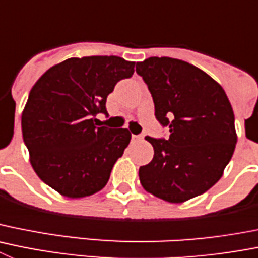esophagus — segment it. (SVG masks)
<instances>
[{"label":"esophagus","mask_w":258,"mask_h":258,"mask_svg":"<svg viewBox=\"0 0 258 258\" xmlns=\"http://www.w3.org/2000/svg\"><path fill=\"white\" fill-rule=\"evenodd\" d=\"M142 138H143L142 136H134V134L132 136V139H133V141H139V139H142Z\"/></svg>","instance_id":"esophagus-1"}]
</instances>
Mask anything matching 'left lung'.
I'll return each instance as SVG.
<instances>
[{
    "mask_svg": "<svg viewBox=\"0 0 258 258\" xmlns=\"http://www.w3.org/2000/svg\"><path fill=\"white\" fill-rule=\"evenodd\" d=\"M156 119L169 139L146 137L155 155L139 167L142 186L155 197L183 203L220 180L237 145L234 112L223 87L197 66L171 57L137 62Z\"/></svg>",
    "mask_w": 258,
    "mask_h": 258,
    "instance_id": "left-lung-1",
    "label": "left lung"
}]
</instances>
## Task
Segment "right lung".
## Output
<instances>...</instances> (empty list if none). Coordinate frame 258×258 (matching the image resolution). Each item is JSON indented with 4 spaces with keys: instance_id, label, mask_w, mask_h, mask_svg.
Segmentation results:
<instances>
[{
    "instance_id": "add662e5",
    "label": "right lung",
    "mask_w": 258,
    "mask_h": 258,
    "mask_svg": "<svg viewBox=\"0 0 258 258\" xmlns=\"http://www.w3.org/2000/svg\"><path fill=\"white\" fill-rule=\"evenodd\" d=\"M133 61L117 56L72 57L35 82L21 113L23 139L35 174L68 198L100 192L131 142L127 129L97 126L107 96L131 78Z\"/></svg>"
}]
</instances>
